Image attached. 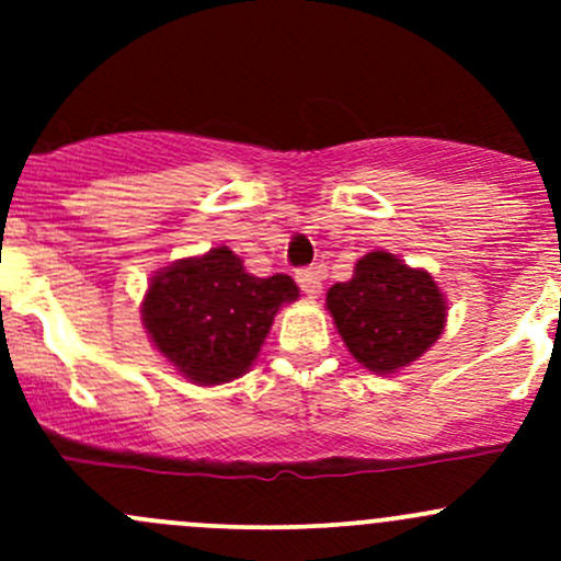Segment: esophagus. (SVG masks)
Masks as SVG:
<instances>
[{
    "instance_id": "obj_1",
    "label": "esophagus",
    "mask_w": 561,
    "mask_h": 561,
    "mask_svg": "<svg viewBox=\"0 0 561 561\" xmlns=\"http://www.w3.org/2000/svg\"><path fill=\"white\" fill-rule=\"evenodd\" d=\"M296 282L298 285H301V290L307 293L309 298H317L320 296V290H322V279H320V274H317L314 268H301L296 274Z\"/></svg>"
}]
</instances>
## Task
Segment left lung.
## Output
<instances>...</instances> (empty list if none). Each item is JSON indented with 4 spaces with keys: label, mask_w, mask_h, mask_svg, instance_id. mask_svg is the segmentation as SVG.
<instances>
[{
    "label": "left lung",
    "mask_w": 561,
    "mask_h": 561,
    "mask_svg": "<svg viewBox=\"0 0 561 561\" xmlns=\"http://www.w3.org/2000/svg\"><path fill=\"white\" fill-rule=\"evenodd\" d=\"M325 309L355 364L375 375L412 366L448 322V301L434 276L386 249L364 254L353 279L328 290Z\"/></svg>",
    "instance_id": "left-lung-1"
}]
</instances>
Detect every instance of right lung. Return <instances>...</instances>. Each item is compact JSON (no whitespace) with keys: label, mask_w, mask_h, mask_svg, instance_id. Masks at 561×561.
I'll return each instance as SVG.
<instances>
[{"label":"right lung","mask_w":561,"mask_h":561,"mask_svg":"<svg viewBox=\"0 0 561 561\" xmlns=\"http://www.w3.org/2000/svg\"><path fill=\"white\" fill-rule=\"evenodd\" d=\"M293 301L298 285L290 276L260 279L219 244L157 271L140 301V320L175 375L211 388L252 369L276 312Z\"/></svg>","instance_id":"add662e5"}]
</instances>
